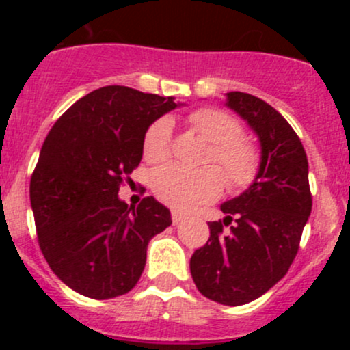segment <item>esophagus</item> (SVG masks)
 I'll list each match as a JSON object with an SVG mask.
<instances>
[{"mask_svg": "<svg viewBox=\"0 0 350 350\" xmlns=\"http://www.w3.org/2000/svg\"><path fill=\"white\" fill-rule=\"evenodd\" d=\"M171 218H172V224H174V225H178V224H181V221L183 220H185V215H183L181 213V211H172V213H171Z\"/></svg>", "mask_w": 350, "mask_h": 350, "instance_id": "34e87169", "label": "esophagus"}]
</instances>
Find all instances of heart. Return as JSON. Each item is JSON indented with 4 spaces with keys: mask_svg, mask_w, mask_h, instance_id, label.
Instances as JSON below:
<instances>
[{
    "mask_svg": "<svg viewBox=\"0 0 350 350\" xmlns=\"http://www.w3.org/2000/svg\"><path fill=\"white\" fill-rule=\"evenodd\" d=\"M193 129L210 142L204 154V164H215L224 171L232 189L247 188L259 172L260 155L250 140L242 137V126L227 111L218 108H200L189 115ZM172 120L161 116L150 123L144 135V157L159 164L171 155ZM152 189L162 203L174 210L188 211L201 203L215 200L224 189L220 169H189L171 164L157 169L152 176Z\"/></svg>",
    "mask_w": 350,
    "mask_h": 350,
    "instance_id": "heart-1",
    "label": "heart"
}]
</instances>
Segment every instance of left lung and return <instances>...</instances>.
I'll use <instances>...</instances> for the list:
<instances>
[{"label":"left lung","instance_id":"left-lung-1","mask_svg":"<svg viewBox=\"0 0 350 350\" xmlns=\"http://www.w3.org/2000/svg\"><path fill=\"white\" fill-rule=\"evenodd\" d=\"M260 142L252 185L220 206L227 217L210 221V239L189 260L198 291L228 306L262 296L288 273L312 213L308 159L284 116L252 94L227 93ZM231 225L228 231L226 227Z\"/></svg>","mask_w":350,"mask_h":350}]
</instances>
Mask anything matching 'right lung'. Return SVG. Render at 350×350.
I'll list each match as a JSON object with an SVG mask.
<instances>
[{
    "label": "right lung",
    "instance_id": "1",
    "mask_svg": "<svg viewBox=\"0 0 350 350\" xmlns=\"http://www.w3.org/2000/svg\"><path fill=\"white\" fill-rule=\"evenodd\" d=\"M179 105L105 86L77 100L45 137L30 179L38 245L55 276L79 295L129 293L142 276L149 241L172 224L155 198L129 206L118 189L132 181L150 123Z\"/></svg>",
    "mask_w": 350,
    "mask_h": 350
}]
</instances>
